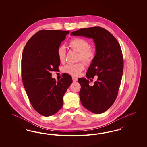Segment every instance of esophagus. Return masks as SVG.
Masks as SVG:
<instances>
[{
	"label": "esophagus",
	"mask_w": 147,
	"mask_h": 147,
	"mask_svg": "<svg viewBox=\"0 0 147 147\" xmlns=\"http://www.w3.org/2000/svg\"><path fill=\"white\" fill-rule=\"evenodd\" d=\"M72 79H73V82H77V80H78V79H77V78H76V77H72Z\"/></svg>",
	"instance_id": "esophagus-1"
}]
</instances>
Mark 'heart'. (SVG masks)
<instances>
[{
    "label": "heart",
    "instance_id": "heart-1",
    "mask_svg": "<svg viewBox=\"0 0 147 147\" xmlns=\"http://www.w3.org/2000/svg\"><path fill=\"white\" fill-rule=\"evenodd\" d=\"M68 45L71 49L79 52V59H82L86 63L92 62L96 55V49L90 46L89 42L84 38L74 37L70 40ZM57 53L59 61L63 62L65 59L66 50L65 47L64 46L59 47ZM84 64L83 62L68 64L64 66V71L71 76L77 77L84 70Z\"/></svg>",
    "mask_w": 147,
    "mask_h": 147
}]
</instances>
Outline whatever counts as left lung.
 <instances>
[{
    "label": "left lung",
    "mask_w": 147,
    "mask_h": 147,
    "mask_svg": "<svg viewBox=\"0 0 147 147\" xmlns=\"http://www.w3.org/2000/svg\"><path fill=\"white\" fill-rule=\"evenodd\" d=\"M71 35L92 38L95 43L96 55L87 70L88 79L97 76L93 85L85 78L78 79L81 85L80 101L90 111L100 114L107 110L118 95L123 70V58L119 42L105 28L92 27L80 28Z\"/></svg>",
    "instance_id": "1"
}]
</instances>
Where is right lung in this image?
Returning a JSON list of instances; mask_svg holds the SVG:
<instances>
[{
    "mask_svg": "<svg viewBox=\"0 0 147 147\" xmlns=\"http://www.w3.org/2000/svg\"><path fill=\"white\" fill-rule=\"evenodd\" d=\"M69 31L42 30L26 43L22 55L21 76L28 99L35 110L44 116L58 112L63 98L72 83L68 74L56 82L51 71L58 70L60 61L57 51Z\"/></svg>",
    "mask_w": 147,
    "mask_h": 147,
    "instance_id": "right-lung-1",
    "label": "right lung"
}]
</instances>
